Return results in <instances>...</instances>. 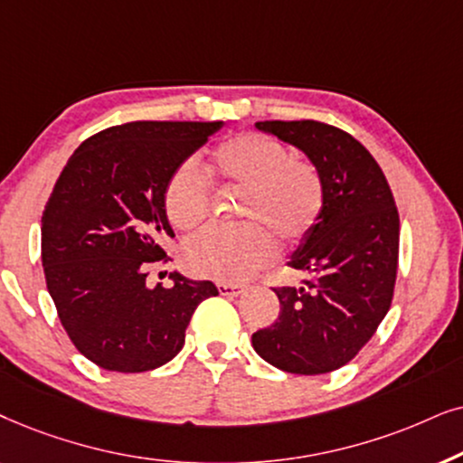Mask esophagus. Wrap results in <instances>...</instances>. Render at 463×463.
<instances>
[{
	"label": "esophagus",
	"instance_id": "34e87169",
	"mask_svg": "<svg viewBox=\"0 0 463 463\" xmlns=\"http://www.w3.org/2000/svg\"><path fill=\"white\" fill-rule=\"evenodd\" d=\"M218 289L222 296H239L245 292L243 283H218Z\"/></svg>",
	"mask_w": 463,
	"mask_h": 463
}]
</instances>
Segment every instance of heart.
<instances>
[{
  "mask_svg": "<svg viewBox=\"0 0 463 463\" xmlns=\"http://www.w3.org/2000/svg\"><path fill=\"white\" fill-rule=\"evenodd\" d=\"M209 174L226 188L239 190L237 228H209L186 248L188 267L218 281H243L273 260V237L300 241L324 209V182L317 167L292 158L279 141L260 133L224 139L212 152ZM212 188L193 165L171 174L165 212L180 231H194L209 215Z\"/></svg>",
  "mask_w": 463,
  "mask_h": 463,
  "instance_id": "1",
  "label": "heart"
}]
</instances>
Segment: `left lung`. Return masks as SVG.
I'll use <instances>...</instances> for the list:
<instances>
[{
	"label": "left lung",
	"mask_w": 463,
	"mask_h": 463,
	"mask_svg": "<svg viewBox=\"0 0 463 463\" xmlns=\"http://www.w3.org/2000/svg\"><path fill=\"white\" fill-rule=\"evenodd\" d=\"M307 154L324 182V209L289 258L300 288H273L281 311L251 335L279 371L326 374L354 360L392 307L400 218L383 171L360 141L317 120L256 122Z\"/></svg>",
	"instance_id": "left-lung-1"
}]
</instances>
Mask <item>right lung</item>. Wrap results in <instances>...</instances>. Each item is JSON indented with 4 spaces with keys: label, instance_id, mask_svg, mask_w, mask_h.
<instances>
[{
    "label": "right lung",
    "instance_id": "add662e5",
    "mask_svg": "<svg viewBox=\"0 0 463 463\" xmlns=\"http://www.w3.org/2000/svg\"><path fill=\"white\" fill-rule=\"evenodd\" d=\"M222 122L137 120L92 135L71 154L42 213V264L76 349L114 373H146L180 354L212 281L171 273L147 288V267L174 237L165 212L171 174ZM167 262V260H165Z\"/></svg>",
    "mask_w": 463,
    "mask_h": 463
}]
</instances>
